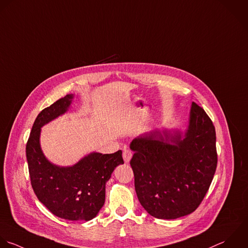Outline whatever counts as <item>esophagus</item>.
I'll return each mask as SVG.
<instances>
[{
  "label": "esophagus",
  "instance_id": "esophagus-1",
  "mask_svg": "<svg viewBox=\"0 0 248 248\" xmlns=\"http://www.w3.org/2000/svg\"><path fill=\"white\" fill-rule=\"evenodd\" d=\"M123 157L125 163H128L132 157V152L128 149H124L123 152Z\"/></svg>",
  "mask_w": 248,
  "mask_h": 248
}]
</instances>
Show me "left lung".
Instances as JSON below:
<instances>
[{"label":"left lung","mask_w":248,"mask_h":248,"mask_svg":"<svg viewBox=\"0 0 248 248\" xmlns=\"http://www.w3.org/2000/svg\"><path fill=\"white\" fill-rule=\"evenodd\" d=\"M216 142L212 120L195 102L185 135L156 129L132 140L135 190L148 214L176 219L199 207L217 170Z\"/></svg>","instance_id":"left-lung-1"}]
</instances>
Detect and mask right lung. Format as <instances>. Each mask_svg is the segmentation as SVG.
<instances>
[{
    "mask_svg": "<svg viewBox=\"0 0 248 248\" xmlns=\"http://www.w3.org/2000/svg\"><path fill=\"white\" fill-rule=\"evenodd\" d=\"M73 94H66L36 117L26 146L31 187L37 199L56 217L66 220L89 221L105 202V185L114 169L124 164L122 151L102 155L92 153L73 166L52 164L43 155L40 128L64 114Z\"/></svg>",
    "mask_w": 248,
    "mask_h": 248,
    "instance_id": "obj_1",
    "label": "right lung"
}]
</instances>
